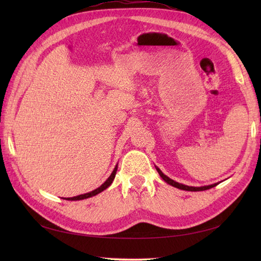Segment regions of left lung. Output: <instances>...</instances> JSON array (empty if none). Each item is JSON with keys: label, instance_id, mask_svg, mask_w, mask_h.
I'll use <instances>...</instances> for the list:
<instances>
[{"label": "left lung", "instance_id": "1", "mask_svg": "<svg viewBox=\"0 0 261 261\" xmlns=\"http://www.w3.org/2000/svg\"><path fill=\"white\" fill-rule=\"evenodd\" d=\"M158 174L160 175V177L167 182V184L174 186L176 188H179V190H182V191H191V192H199V191H206V190H210V188H212L214 186H216L219 184V182H215V184H212V185H207V186H201V187H195V186H187V185H184V184H180V182H177L175 180H173L171 178H169L168 176H166L162 170H160L158 167H156Z\"/></svg>", "mask_w": 261, "mask_h": 261}]
</instances>
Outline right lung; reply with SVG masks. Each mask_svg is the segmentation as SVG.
Returning <instances> with one entry per match:
<instances>
[{"label": "right lung", "instance_id": "add662e5", "mask_svg": "<svg viewBox=\"0 0 261 261\" xmlns=\"http://www.w3.org/2000/svg\"><path fill=\"white\" fill-rule=\"evenodd\" d=\"M116 170H118V165H115V167H114V169H113V171H112V174L110 175L109 178H108L107 180H105L101 186L97 187L96 190H94V191H92V192H88V193H86V194H82V195H79V196L67 197V198H64V199H68V201H81V199H85V198H88V197H92V196L97 195L98 193H101V192H103L104 190H107V188H108L111 184H112V181H113L114 178H115Z\"/></svg>", "mask_w": 261, "mask_h": 261}]
</instances>
